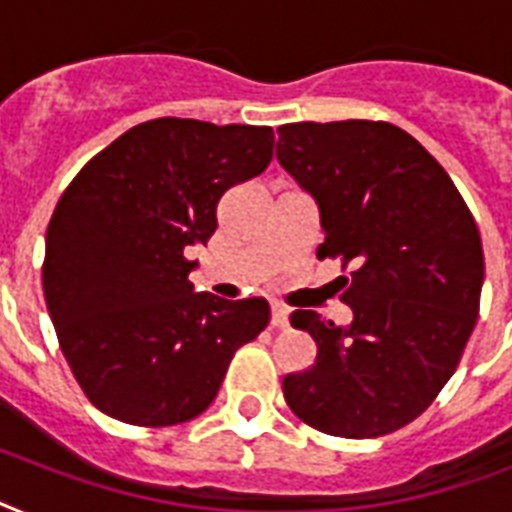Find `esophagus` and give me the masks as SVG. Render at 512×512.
Listing matches in <instances>:
<instances>
[{
  "label": "esophagus",
  "instance_id": "34e87169",
  "mask_svg": "<svg viewBox=\"0 0 512 512\" xmlns=\"http://www.w3.org/2000/svg\"><path fill=\"white\" fill-rule=\"evenodd\" d=\"M271 324L276 329L289 327V311L284 308V305H273V308H271Z\"/></svg>",
  "mask_w": 512,
  "mask_h": 512
}]
</instances>
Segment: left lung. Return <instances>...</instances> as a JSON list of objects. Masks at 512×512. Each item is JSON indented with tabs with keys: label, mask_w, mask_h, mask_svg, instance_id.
I'll return each instance as SVG.
<instances>
[{
	"label": "left lung",
	"mask_w": 512,
	"mask_h": 512,
	"mask_svg": "<svg viewBox=\"0 0 512 512\" xmlns=\"http://www.w3.org/2000/svg\"><path fill=\"white\" fill-rule=\"evenodd\" d=\"M276 159L319 207L316 255L353 265L342 276L348 327L292 313L319 353L311 369L284 377V398L329 436L393 433L433 404L476 327V220L444 167L396 124H284Z\"/></svg>",
	"instance_id": "8db88e82"
}]
</instances>
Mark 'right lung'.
Wrapping results in <instances>:
<instances>
[{
  "label": "right lung",
  "instance_id": "1",
  "mask_svg": "<svg viewBox=\"0 0 512 512\" xmlns=\"http://www.w3.org/2000/svg\"><path fill=\"white\" fill-rule=\"evenodd\" d=\"M271 159V127L164 116L124 132L63 191L44 239V300L100 412L143 428L199 417L233 353L268 327L263 297L193 292L185 249L207 244L220 196Z\"/></svg>",
  "mask_w": 512,
  "mask_h": 512
}]
</instances>
